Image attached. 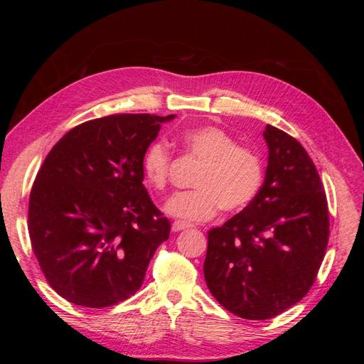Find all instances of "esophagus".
I'll list each match as a JSON object with an SVG mask.
<instances>
[{"mask_svg":"<svg viewBox=\"0 0 364 364\" xmlns=\"http://www.w3.org/2000/svg\"><path fill=\"white\" fill-rule=\"evenodd\" d=\"M188 228H191V225L190 223H185V222H181V220H176V222H173V225H171L173 232H179V230L188 229Z\"/></svg>","mask_w":364,"mask_h":364,"instance_id":"esophagus-1","label":"esophagus"}]
</instances>
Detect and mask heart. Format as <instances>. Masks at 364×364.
I'll return each mask as SVG.
<instances>
[{"mask_svg": "<svg viewBox=\"0 0 364 364\" xmlns=\"http://www.w3.org/2000/svg\"><path fill=\"white\" fill-rule=\"evenodd\" d=\"M182 144L193 156L203 161L196 178V190L174 194L167 213L186 222H203L226 211H240L257 196L262 181V161L255 150L237 146L228 132L215 126L185 130ZM171 151L162 142H153L142 158V173L156 190L168 182Z\"/></svg>", "mask_w": 364, "mask_h": 364, "instance_id": "obj_1", "label": "heart"}]
</instances>
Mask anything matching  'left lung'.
Listing matches in <instances>:
<instances>
[{"label": "left lung", "mask_w": 364, "mask_h": 364, "mask_svg": "<svg viewBox=\"0 0 364 364\" xmlns=\"http://www.w3.org/2000/svg\"><path fill=\"white\" fill-rule=\"evenodd\" d=\"M266 179L253 200L208 232L205 281L217 302L266 321L299 302L321 269L329 237L328 202L302 144L266 126Z\"/></svg>", "instance_id": "left-lung-1"}]
</instances>
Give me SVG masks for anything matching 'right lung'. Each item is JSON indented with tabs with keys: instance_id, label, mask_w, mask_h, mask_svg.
I'll return each instance as SVG.
<instances>
[{
	"instance_id": "obj_1",
	"label": "right lung",
	"mask_w": 364,
	"mask_h": 364,
	"mask_svg": "<svg viewBox=\"0 0 364 364\" xmlns=\"http://www.w3.org/2000/svg\"><path fill=\"white\" fill-rule=\"evenodd\" d=\"M174 117L86 121L43 161L30 193L28 234L47 282L63 299L103 308L139 290L171 229L142 183V158Z\"/></svg>"
}]
</instances>
